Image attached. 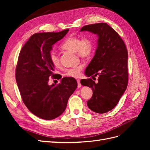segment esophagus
Segmentation results:
<instances>
[{
    "instance_id": "34e87169",
    "label": "esophagus",
    "mask_w": 150,
    "mask_h": 150,
    "mask_svg": "<svg viewBox=\"0 0 150 150\" xmlns=\"http://www.w3.org/2000/svg\"><path fill=\"white\" fill-rule=\"evenodd\" d=\"M77 82H78V88H79L81 87V84L80 83V80L79 79H77Z\"/></svg>"
}]
</instances>
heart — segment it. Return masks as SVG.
I'll list each match as a JSON object with an SVG mask.
<instances>
[{
    "instance_id": "1",
    "label": "heart",
    "mask_w": 150,
    "mask_h": 150,
    "mask_svg": "<svg viewBox=\"0 0 150 150\" xmlns=\"http://www.w3.org/2000/svg\"><path fill=\"white\" fill-rule=\"evenodd\" d=\"M61 47L66 51L76 52L77 55L81 58L87 59L91 56L93 52L94 43L93 40L88 36H85L82 38L80 37H71L67 38L61 44ZM49 59L51 64L55 67H58L60 65L59 58L54 52L50 54ZM83 68L82 65L70 68L66 71L64 74L68 77L77 78L80 76Z\"/></svg>"
}]
</instances>
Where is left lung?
<instances>
[{
  "label": "left lung",
  "instance_id": "8db88e82",
  "mask_svg": "<svg viewBox=\"0 0 150 150\" xmlns=\"http://www.w3.org/2000/svg\"><path fill=\"white\" fill-rule=\"evenodd\" d=\"M84 30L98 36L95 55L85 71L88 77L98 79L96 83L91 78L81 79V84L92 88L89 108L101 114L112 110L126 89L128 51L119 34L106 23L84 25L81 31Z\"/></svg>",
  "mask_w": 150,
  "mask_h": 150
}]
</instances>
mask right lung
Listing matches in <instances>:
<instances>
[{
	"mask_svg": "<svg viewBox=\"0 0 150 150\" xmlns=\"http://www.w3.org/2000/svg\"><path fill=\"white\" fill-rule=\"evenodd\" d=\"M69 31L33 34L21 49L16 69V79L21 98L28 110L40 118L53 120L65 111L68 99L78 86L73 78L65 77L57 85L54 66L49 59L52 46Z\"/></svg>",
	"mask_w": 150,
	"mask_h": 150,
	"instance_id": "right-lung-1",
	"label": "right lung"
}]
</instances>
